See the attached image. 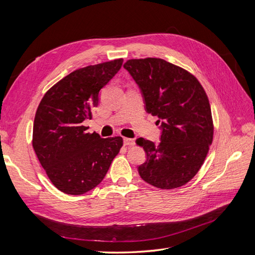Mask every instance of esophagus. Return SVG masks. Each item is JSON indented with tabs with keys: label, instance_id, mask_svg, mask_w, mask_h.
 Instances as JSON below:
<instances>
[{
	"label": "esophagus",
	"instance_id": "obj_1",
	"mask_svg": "<svg viewBox=\"0 0 255 255\" xmlns=\"http://www.w3.org/2000/svg\"><path fill=\"white\" fill-rule=\"evenodd\" d=\"M123 142L126 145H133L135 144V139H133V138H123Z\"/></svg>",
	"mask_w": 255,
	"mask_h": 255
}]
</instances>
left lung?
<instances>
[{"instance_id":"8db88e82","label":"left lung","mask_w":255,"mask_h":255,"mask_svg":"<svg viewBox=\"0 0 255 255\" xmlns=\"http://www.w3.org/2000/svg\"><path fill=\"white\" fill-rule=\"evenodd\" d=\"M123 67L139 87L145 112L161 122L158 144L136 140L146 153L138 172L157 188L181 187L197 174L213 141L206 92L196 76L161 58L128 59Z\"/></svg>"}]
</instances>
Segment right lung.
I'll use <instances>...</instances> for the list:
<instances>
[{
  "label": "right lung",
  "mask_w": 255,
  "mask_h": 255,
  "mask_svg": "<svg viewBox=\"0 0 255 255\" xmlns=\"http://www.w3.org/2000/svg\"><path fill=\"white\" fill-rule=\"evenodd\" d=\"M123 59L81 68L57 82L43 96L33 128V148L54 186L83 195L102 182L123 144L122 137L101 138L83 126L92 118L100 90Z\"/></svg>",
  "instance_id": "obj_1"
}]
</instances>
